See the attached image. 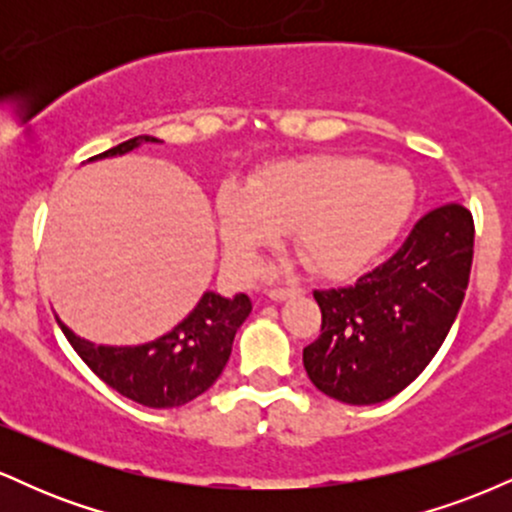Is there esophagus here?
Returning <instances> with one entry per match:
<instances>
[{"label": "esophagus", "instance_id": "esophagus-1", "mask_svg": "<svg viewBox=\"0 0 512 512\" xmlns=\"http://www.w3.org/2000/svg\"><path fill=\"white\" fill-rule=\"evenodd\" d=\"M298 293H301V289H284V286H276V289L269 291V298H272V301H286V298L298 296Z\"/></svg>", "mask_w": 512, "mask_h": 512}]
</instances>
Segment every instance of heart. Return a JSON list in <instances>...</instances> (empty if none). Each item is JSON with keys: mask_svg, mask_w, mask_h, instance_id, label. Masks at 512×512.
I'll list each match as a JSON object with an SVG mask.
<instances>
[{"mask_svg": "<svg viewBox=\"0 0 512 512\" xmlns=\"http://www.w3.org/2000/svg\"><path fill=\"white\" fill-rule=\"evenodd\" d=\"M414 182L402 168L358 156H310L269 168L250 190L223 185L219 236L226 267L255 274L260 255L291 233L310 272L356 274L397 236L414 207Z\"/></svg>", "mask_w": 512, "mask_h": 512, "instance_id": "1", "label": "heart"}]
</instances>
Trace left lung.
<instances>
[{
  "label": "left lung",
  "instance_id": "1",
  "mask_svg": "<svg viewBox=\"0 0 512 512\" xmlns=\"http://www.w3.org/2000/svg\"><path fill=\"white\" fill-rule=\"evenodd\" d=\"M472 257V211L448 202L421 216L395 255L356 284L315 289L322 327L303 366L317 390L361 407L414 383L460 313Z\"/></svg>",
  "mask_w": 512,
  "mask_h": 512
}]
</instances>
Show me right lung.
Returning a JSON list of instances; mask_svg holds the SVG:
<instances>
[{
    "label": "right lung",
    "mask_w": 512,
    "mask_h": 512,
    "mask_svg": "<svg viewBox=\"0 0 512 512\" xmlns=\"http://www.w3.org/2000/svg\"><path fill=\"white\" fill-rule=\"evenodd\" d=\"M156 142V137L142 134L93 158L120 156L139 144ZM250 310L252 301L245 293L223 298L207 291L173 332L142 346H96L76 337L60 320L57 325L105 385L144 407L170 409L192 402L216 383L231 356L233 337Z\"/></svg>",
    "instance_id": "add662e5"
}]
</instances>
